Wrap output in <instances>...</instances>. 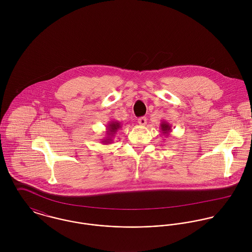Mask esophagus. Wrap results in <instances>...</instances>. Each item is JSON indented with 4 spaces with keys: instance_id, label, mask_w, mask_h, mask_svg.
Listing matches in <instances>:
<instances>
[{
    "instance_id": "34e87169",
    "label": "esophagus",
    "mask_w": 252,
    "mask_h": 252,
    "mask_svg": "<svg viewBox=\"0 0 252 252\" xmlns=\"http://www.w3.org/2000/svg\"><path fill=\"white\" fill-rule=\"evenodd\" d=\"M138 123L141 125V126H144L146 124V117H140L138 119Z\"/></svg>"
}]
</instances>
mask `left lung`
Masks as SVG:
<instances>
[{"instance_id": "8db88e82", "label": "left lung", "mask_w": 252, "mask_h": 252, "mask_svg": "<svg viewBox=\"0 0 252 252\" xmlns=\"http://www.w3.org/2000/svg\"><path fill=\"white\" fill-rule=\"evenodd\" d=\"M160 130H161V133L164 135V136H169L170 133L172 132V126L170 125V123H168L167 121H162L161 124H160Z\"/></svg>"}]
</instances>
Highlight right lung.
I'll return each mask as SVG.
<instances>
[{
	"mask_svg": "<svg viewBox=\"0 0 252 252\" xmlns=\"http://www.w3.org/2000/svg\"><path fill=\"white\" fill-rule=\"evenodd\" d=\"M121 128V123L118 121H110L107 126L106 138L102 140L103 144H110L112 143V139L114 138L117 131Z\"/></svg>",
	"mask_w": 252,
	"mask_h": 252,
	"instance_id": "right-lung-1",
	"label": "right lung"
}]
</instances>
